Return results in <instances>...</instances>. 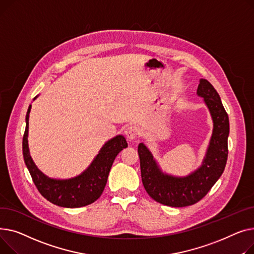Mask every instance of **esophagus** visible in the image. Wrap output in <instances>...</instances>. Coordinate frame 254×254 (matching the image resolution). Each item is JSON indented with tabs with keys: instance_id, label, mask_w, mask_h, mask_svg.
Masks as SVG:
<instances>
[{
	"instance_id": "34e87169",
	"label": "esophagus",
	"mask_w": 254,
	"mask_h": 254,
	"mask_svg": "<svg viewBox=\"0 0 254 254\" xmlns=\"http://www.w3.org/2000/svg\"><path fill=\"white\" fill-rule=\"evenodd\" d=\"M138 128L136 126H128L126 129H125V135L126 137L129 139V140H133L135 139L136 136L138 135Z\"/></svg>"
}]
</instances>
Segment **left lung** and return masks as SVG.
<instances>
[{"label": "left lung", "instance_id": "obj_1", "mask_svg": "<svg viewBox=\"0 0 254 254\" xmlns=\"http://www.w3.org/2000/svg\"><path fill=\"white\" fill-rule=\"evenodd\" d=\"M197 94L204 98L213 120V133L202 166L187 177L164 174L151 152L143 143L138 144L141 181L146 192L155 201L171 207L196 204L211 190L225 170L228 160V114L214 87L205 79L200 80Z\"/></svg>", "mask_w": 254, "mask_h": 254}]
</instances>
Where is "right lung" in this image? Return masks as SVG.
<instances>
[{
    "label": "right lung",
    "instance_id": "1",
    "mask_svg": "<svg viewBox=\"0 0 254 254\" xmlns=\"http://www.w3.org/2000/svg\"><path fill=\"white\" fill-rule=\"evenodd\" d=\"M32 106L25 117V131L22 138V153L25 165L41 195L49 202L66 208H78L95 202L104 190L113 163L123 148L128 146L124 136L118 135L102 146L99 154L89 168L81 175L70 180H52L44 175L35 165L29 155L27 144L28 117Z\"/></svg>",
    "mask_w": 254,
    "mask_h": 254
}]
</instances>
